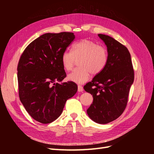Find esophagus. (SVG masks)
Returning <instances> with one entry per match:
<instances>
[{"label":"esophagus","mask_w":154,"mask_h":154,"mask_svg":"<svg viewBox=\"0 0 154 154\" xmlns=\"http://www.w3.org/2000/svg\"><path fill=\"white\" fill-rule=\"evenodd\" d=\"M78 91L79 92H83V88L81 85H78Z\"/></svg>","instance_id":"obj_1"}]
</instances>
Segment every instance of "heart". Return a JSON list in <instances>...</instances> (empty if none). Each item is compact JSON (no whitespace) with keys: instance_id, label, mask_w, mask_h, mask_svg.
I'll list each match as a JSON object with an SVG mask.
<instances>
[{"instance_id":"obj_1","label":"heart","mask_w":154,"mask_h":154,"mask_svg":"<svg viewBox=\"0 0 154 154\" xmlns=\"http://www.w3.org/2000/svg\"><path fill=\"white\" fill-rule=\"evenodd\" d=\"M108 60V51L105 46L88 39L78 42L72 45V52L65 51L62 56L63 67L67 71H71L78 61L79 67L67 76L69 80L77 83L87 82L91 74H100L106 67Z\"/></svg>"}]
</instances>
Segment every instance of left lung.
<instances>
[{
	"mask_svg": "<svg viewBox=\"0 0 154 154\" xmlns=\"http://www.w3.org/2000/svg\"><path fill=\"white\" fill-rule=\"evenodd\" d=\"M109 53L105 69L83 87L93 96L87 109L88 116L96 123L106 124L116 119L127 107L134 71L129 51L108 35L98 34Z\"/></svg>",
	"mask_w": 154,
	"mask_h": 154,
	"instance_id": "1",
	"label": "left lung"
}]
</instances>
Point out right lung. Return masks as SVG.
I'll return each instance as SVG.
<instances>
[{
	"label": "right lung",
	"instance_id": "1",
	"mask_svg": "<svg viewBox=\"0 0 154 154\" xmlns=\"http://www.w3.org/2000/svg\"><path fill=\"white\" fill-rule=\"evenodd\" d=\"M74 38L70 32L45 33L31 42L20 56L17 66L20 100L41 123L57 119L66 101L78 91L73 82L57 83L66 77L62 56Z\"/></svg>",
	"mask_w": 154,
	"mask_h": 154
}]
</instances>
